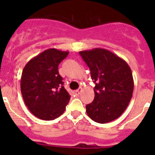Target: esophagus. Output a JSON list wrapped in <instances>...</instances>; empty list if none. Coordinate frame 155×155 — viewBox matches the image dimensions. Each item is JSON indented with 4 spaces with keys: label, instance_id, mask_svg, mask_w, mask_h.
<instances>
[{
    "label": "esophagus",
    "instance_id": "esophagus-1",
    "mask_svg": "<svg viewBox=\"0 0 155 155\" xmlns=\"http://www.w3.org/2000/svg\"><path fill=\"white\" fill-rule=\"evenodd\" d=\"M81 91H82V88H81V87H80V88H78V89H77L76 91H74L75 94H77V95H78V94H80V93L81 92Z\"/></svg>",
    "mask_w": 155,
    "mask_h": 155
}]
</instances>
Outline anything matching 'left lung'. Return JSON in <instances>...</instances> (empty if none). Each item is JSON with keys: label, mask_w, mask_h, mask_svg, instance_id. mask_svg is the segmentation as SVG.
Returning <instances> with one entry per match:
<instances>
[{"label": "left lung", "mask_w": 155, "mask_h": 155, "mask_svg": "<svg viewBox=\"0 0 155 155\" xmlns=\"http://www.w3.org/2000/svg\"><path fill=\"white\" fill-rule=\"evenodd\" d=\"M79 53L95 84L94 100L86 105L87 116L98 124L116 120L124 113L132 98L130 68L124 60L105 49L95 48Z\"/></svg>", "instance_id": "1"}]
</instances>
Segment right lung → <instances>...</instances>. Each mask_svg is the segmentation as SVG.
Instances as JSON below:
<instances>
[{
	"mask_svg": "<svg viewBox=\"0 0 155 155\" xmlns=\"http://www.w3.org/2000/svg\"><path fill=\"white\" fill-rule=\"evenodd\" d=\"M68 51L48 49L31 59L25 66L21 91L25 105L37 118L53 120L65 111L70 101L58 66Z\"/></svg>",
	"mask_w": 155,
	"mask_h": 155,
	"instance_id": "right-lung-1",
	"label": "right lung"
}]
</instances>
